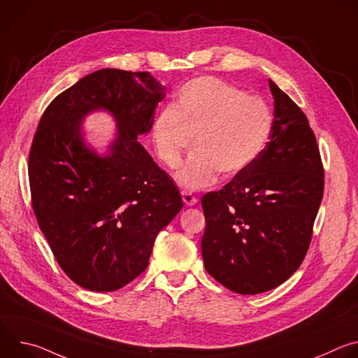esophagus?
I'll use <instances>...</instances> for the list:
<instances>
[{
  "instance_id": "esophagus-1",
  "label": "esophagus",
  "mask_w": 358,
  "mask_h": 358,
  "mask_svg": "<svg viewBox=\"0 0 358 358\" xmlns=\"http://www.w3.org/2000/svg\"><path fill=\"white\" fill-rule=\"evenodd\" d=\"M181 196H182V201L187 203L188 207H192L198 202V198L189 191H181Z\"/></svg>"
}]
</instances>
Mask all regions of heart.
Segmentation results:
<instances>
[{"mask_svg":"<svg viewBox=\"0 0 358 358\" xmlns=\"http://www.w3.org/2000/svg\"><path fill=\"white\" fill-rule=\"evenodd\" d=\"M269 108L259 97L211 76L185 83L173 108L152 123V141L163 163L174 169L192 143L195 151L177 171V181L196 189L213 184L217 173L231 177L264 148L271 133Z\"/></svg>","mask_w":358,"mask_h":358,"instance_id":"heart-1","label":"heart"}]
</instances>
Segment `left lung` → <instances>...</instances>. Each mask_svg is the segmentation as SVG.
Instances as JSON below:
<instances>
[{"instance_id":"8db88e82","label":"left lung","mask_w":358,"mask_h":358,"mask_svg":"<svg viewBox=\"0 0 358 358\" xmlns=\"http://www.w3.org/2000/svg\"><path fill=\"white\" fill-rule=\"evenodd\" d=\"M273 122L265 148L221 191L202 196L207 272L239 294L278 287L309 249L324 189L308 117L269 79Z\"/></svg>"}]
</instances>
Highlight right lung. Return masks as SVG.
Instances as JSON below:
<instances>
[{
    "label": "right lung",
    "instance_id": "add662e5",
    "mask_svg": "<svg viewBox=\"0 0 358 358\" xmlns=\"http://www.w3.org/2000/svg\"><path fill=\"white\" fill-rule=\"evenodd\" d=\"M166 87L148 72L96 71L48 106L29 155L32 207L54 257L79 286L113 292L148 265L152 245L182 208L174 181L137 140ZM106 111L117 123L103 152L81 124Z\"/></svg>",
    "mask_w": 358,
    "mask_h": 358
}]
</instances>
